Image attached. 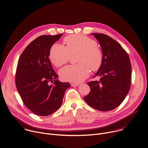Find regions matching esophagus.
I'll return each mask as SVG.
<instances>
[{
  "mask_svg": "<svg viewBox=\"0 0 148 148\" xmlns=\"http://www.w3.org/2000/svg\"><path fill=\"white\" fill-rule=\"evenodd\" d=\"M80 85V84H75V83H72V84H71V86H72V87H76V86H79Z\"/></svg>",
  "mask_w": 148,
  "mask_h": 148,
  "instance_id": "34e87169",
  "label": "esophagus"
}]
</instances>
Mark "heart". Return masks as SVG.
<instances>
[{"instance_id": "obj_1", "label": "heart", "mask_w": 148, "mask_h": 148, "mask_svg": "<svg viewBox=\"0 0 148 148\" xmlns=\"http://www.w3.org/2000/svg\"><path fill=\"white\" fill-rule=\"evenodd\" d=\"M66 46L55 43L49 52V58L56 66L66 64L71 55L79 53L77 62L79 64L69 65L60 71L61 79L66 82L79 83L87 78L90 73V68L97 71L103 60L102 50L97 42L88 37L82 35H71L64 39Z\"/></svg>"}]
</instances>
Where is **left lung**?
Here are the masks:
<instances>
[{
    "mask_svg": "<svg viewBox=\"0 0 148 148\" xmlns=\"http://www.w3.org/2000/svg\"><path fill=\"white\" fill-rule=\"evenodd\" d=\"M90 34L94 36L101 46L103 60L95 76H99L100 79L87 83L90 92L84 100L95 109L111 111L121 104L129 92L131 62L127 52L114 39L101 33Z\"/></svg>",
    "mask_w": 148,
    "mask_h": 148,
    "instance_id": "obj_1",
    "label": "left lung"
}]
</instances>
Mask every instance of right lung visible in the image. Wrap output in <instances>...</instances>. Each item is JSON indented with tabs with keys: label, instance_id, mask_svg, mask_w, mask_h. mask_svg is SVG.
Wrapping results in <instances>:
<instances>
[{
	"label": "right lung",
	"instance_id": "right-lung-1",
	"mask_svg": "<svg viewBox=\"0 0 148 148\" xmlns=\"http://www.w3.org/2000/svg\"><path fill=\"white\" fill-rule=\"evenodd\" d=\"M62 36L37 37L18 59L16 73L17 90L25 106L40 116L51 115L60 108L66 90L71 87L69 83L58 79L49 59L52 45Z\"/></svg>",
	"mask_w": 148,
	"mask_h": 148
}]
</instances>
